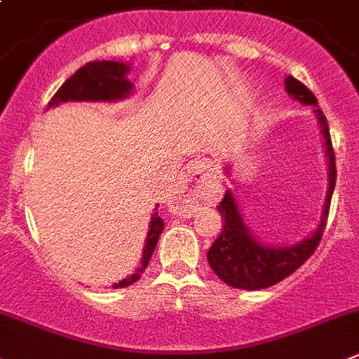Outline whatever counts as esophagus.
Instances as JSON below:
<instances>
[{"instance_id":"34e87169","label":"esophagus","mask_w":359,"mask_h":359,"mask_svg":"<svg viewBox=\"0 0 359 359\" xmlns=\"http://www.w3.org/2000/svg\"><path fill=\"white\" fill-rule=\"evenodd\" d=\"M210 170V162L208 160H192V162L187 163L185 167V182H183L182 190H180V196L176 197L177 206L176 210L180 212H192V205L196 201L201 190L197 187V183H201L205 180L206 172Z\"/></svg>"}]
</instances>
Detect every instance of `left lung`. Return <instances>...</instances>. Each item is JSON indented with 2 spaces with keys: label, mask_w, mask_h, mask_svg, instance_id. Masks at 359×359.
I'll use <instances>...</instances> for the list:
<instances>
[{
  "label": "left lung",
  "mask_w": 359,
  "mask_h": 359,
  "mask_svg": "<svg viewBox=\"0 0 359 359\" xmlns=\"http://www.w3.org/2000/svg\"><path fill=\"white\" fill-rule=\"evenodd\" d=\"M285 90L299 103L315 107V114H317L322 133H324L325 149H327V158H330V190H327V199H325L324 215H322L320 226L315 235H311L301 244L292 245V248H265L252 238L251 233L242 222L235 199L229 192L226 194L217 206L220 215L224 217L222 231L210 248L208 263L213 272L233 288L262 290V288L272 287L276 283L294 274L318 248L322 233L327 224L331 196H333L334 182H337V167H334L337 158H334V149L331 144L330 126L324 117V111L318 108L317 97L306 85L295 80L294 76H287L285 78Z\"/></svg>",
  "instance_id": "left-lung-1"
}]
</instances>
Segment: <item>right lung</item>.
I'll use <instances>...</instances> for the list:
<instances>
[{"label":"right lung","mask_w":359,"mask_h":359,"mask_svg":"<svg viewBox=\"0 0 359 359\" xmlns=\"http://www.w3.org/2000/svg\"><path fill=\"white\" fill-rule=\"evenodd\" d=\"M128 65L121 62H90L83 65L72 74L69 80L64 81L60 88L55 92V96L48 103V107H55L65 101H114L121 100L131 90V83L126 80ZM163 231L162 217L154 213L151 217L149 233H147V242L144 248L142 265H140L135 274L128 276L123 281L115 283L114 288H124L139 281L142 272L146 271L147 263L153 256L154 248L158 244V238Z\"/></svg>","instance_id":"add662e5"}]
</instances>
